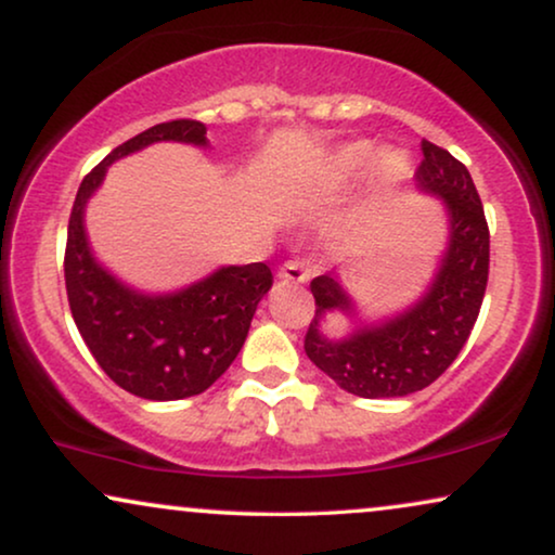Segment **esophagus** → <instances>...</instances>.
<instances>
[{
	"label": "esophagus",
	"mask_w": 555,
	"mask_h": 555,
	"mask_svg": "<svg viewBox=\"0 0 555 555\" xmlns=\"http://www.w3.org/2000/svg\"><path fill=\"white\" fill-rule=\"evenodd\" d=\"M309 276H312V273H309V269L301 261H286L282 263V269H279V279H282V282L305 284Z\"/></svg>",
	"instance_id": "34e87169"
}]
</instances>
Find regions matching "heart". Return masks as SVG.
Returning a JSON list of instances; mask_svg holds the SVG:
<instances>
[{"instance_id":"1","label":"heart","mask_w":555,"mask_h":555,"mask_svg":"<svg viewBox=\"0 0 555 555\" xmlns=\"http://www.w3.org/2000/svg\"><path fill=\"white\" fill-rule=\"evenodd\" d=\"M373 158H375L373 144H367V142L343 144L335 154H332L330 177L337 184L358 180V177L363 175L367 167H371ZM403 175H405V159L396 152L380 154V157L376 159V165L373 166V180L378 182L380 188H393L396 182H401Z\"/></svg>"}]
</instances>
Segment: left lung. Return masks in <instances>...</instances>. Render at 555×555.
Listing matches in <instances>:
<instances>
[{
    "mask_svg": "<svg viewBox=\"0 0 555 555\" xmlns=\"http://www.w3.org/2000/svg\"><path fill=\"white\" fill-rule=\"evenodd\" d=\"M424 159L416 182L439 195L449 210V248L431 289L393 320L330 339L322 320L332 312L352 314V301L330 273L312 279L314 320L305 352L339 388L360 398L411 396L431 386L462 352L482 307L490 276V228L469 169L431 142H421Z\"/></svg>",
    "mask_w": 555,
    "mask_h": 555,
    "instance_id": "obj_1",
    "label": "left lung"
}]
</instances>
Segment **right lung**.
I'll return each mask as SVG.
<instances>
[{
    "label": "right lung",
    "instance_id": "add662e5",
    "mask_svg": "<svg viewBox=\"0 0 555 555\" xmlns=\"http://www.w3.org/2000/svg\"><path fill=\"white\" fill-rule=\"evenodd\" d=\"M154 142L208 144L205 124L175 118L118 144L80 182L65 243V292L88 350L116 386L146 401H180L208 390L246 343L258 301L271 289L266 263L228 266L167 297H146L93 261L83 231L86 201L106 167Z\"/></svg>",
    "mask_w": 555,
    "mask_h": 555
}]
</instances>
